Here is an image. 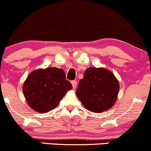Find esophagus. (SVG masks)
Listing matches in <instances>:
<instances>
[{
    "mask_svg": "<svg viewBox=\"0 0 151 151\" xmlns=\"http://www.w3.org/2000/svg\"><path fill=\"white\" fill-rule=\"evenodd\" d=\"M72 86H73V89H76V87H77V81L75 80L72 81Z\"/></svg>",
    "mask_w": 151,
    "mask_h": 151,
    "instance_id": "obj_1",
    "label": "esophagus"
}]
</instances>
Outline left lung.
<instances>
[{
  "instance_id": "8db88e82",
  "label": "left lung",
  "mask_w": 151,
  "mask_h": 151,
  "mask_svg": "<svg viewBox=\"0 0 151 151\" xmlns=\"http://www.w3.org/2000/svg\"><path fill=\"white\" fill-rule=\"evenodd\" d=\"M119 91V81L111 72L89 67L79 81L76 93L86 109L101 113L113 106Z\"/></svg>"
}]
</instances>
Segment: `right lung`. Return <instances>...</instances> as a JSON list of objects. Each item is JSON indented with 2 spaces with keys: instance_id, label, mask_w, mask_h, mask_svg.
Wrapping results in <instances>:
<instances>
[{
  "instance_id": "obj_1",
  "label": "right lung",
  "mask_w": 151,
  "mask_h": 151,
  "mask_svg": "<svg viewBox=\"0 0 151 151\" xmlns=\"http://www.w3.org/2000/svg\"><path fill=\"white\" fill-rule=\"evenodd\" d=\"M72 84L66 79L65 71L56 67L31 72L24 83V95L32 109L45 113L56 107Z\"/></svg>"
}]
</instances>
